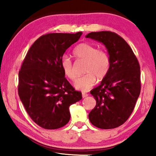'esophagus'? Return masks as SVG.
I'll return each instance as SVG.
<instances>
[{
	"label": "esophagus",
	"mask_w": 156,
	"mask_h": 156,
	"mask_svg": "<svg viewBox=\"0 0 156 156\" xmlns=\"http://www.w3.org/2000/svg\"><path fill=\"white\" fill-rule=\"evenodd\" d=\"M82 96H83V98H85V97H87L88 96V94L83 92V93H82Z\"/></svg>",
	"instance_id": "obj_1"
}]
</instances>
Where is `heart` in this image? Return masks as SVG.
Wrapping results in <instances>:
<instances>
[{"label": "heart", "mask_w": 156, "mask_h": 156, "mask_svg": "<svg viewBox=\"0 0 156 156\" xmlns=\"http://www.w3.org/2000/svg\"><path fill=\"white\" fill-rule=\"evenodd\" d=\"M73 55L78 61L85 62L84 72L87 74L74 83V87L78 90H89L96 83V78L99 81L102 80L109 72L111 60L109 54L94 45L88 43L78 44L73 49ZM61 66L65 75L69 79L74 81L78 78L74 65L68 57L62 58Z\"/></svg>", "instance_id": "heart-1"}]
</instances>
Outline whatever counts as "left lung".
Masks as SVG:
<instances>
[{
	"label": "left lung",
	"instance_id": "left-lung-1",
	"mask_svg": "<svg viewBox=\"0 0 156 156\" xmlns=\"http://www.w3.org/2000/svg\"><path fill=\"white\" fill-rule=\"evenodd\" d=\"M104 44L111 60L107 76L91 91L96 105L89 119L98 128L118 127L127 120L140 94V67L130 46L112 31L91 32L86 36Z\"/></svg>",
	"mask_w": 156,
	"mask_h": 156
}]
</instances>
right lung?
<instances>
[{
    "label": "right lung",
    "instance_id": "right-lung-1",
    "mask_svg": "<svg viewBox=\"0 0 156 156\" xmlns=\"http://www.w3.org/2000/svg\"><path fill=\"white\" fill-rule=\"evenodd\" d=\"M83 33L45 34L29 49L19 71L18 95L28 115L42 128L56 129L70 120V105L82 99L65 78L61 60Z\"/></svg>",
    "mask_w": 156,
    "mask_h": 156
}]
</instances>
